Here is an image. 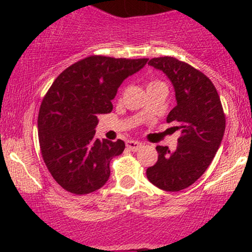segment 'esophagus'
Returning <instances> with one entry per match:
<instances>
[{"label":"esophagus","mask_w":252,"mask_h":252,"mask_svg":"<svg viewBox=\"0 0 252 252\" xmlns=\"http://www.w3.org/2000/svg\"><path fill=\"white\" fill-rule=\"evenodd\" d=\"M141 147H142V144L137 142V141H126V148L132 150V152H137Z\"/></svg>","instance_id":"obj_1"}]
</instances>
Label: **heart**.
<instances>
[{"label":"heart","instance_id":"1","mask_svg":"<svg viewBox=\"0 0 252 252\" xmlns=\"http://www.w3.org/2000/svg\"><path fill=\"white\" fill-rule=\"evenodd\" d=\"M152 84H160V83H158V82H153Z\"/></svg>","mask_w":252,"mask_h":252}]
</instances>
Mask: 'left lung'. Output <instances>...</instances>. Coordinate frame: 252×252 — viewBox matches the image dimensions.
I'll return each instance as SVG.
<instances>
[{
	"label": "left lung",
	"mask_w": 252,
	"mask_h": 252,
	"mask_svg": "<svg viewBox=\"0 0 252 252\" xmlns=\"http://www.w3.org/2000/svg\"><path fill=\"white\" fill-rule=\"evenodd\" d=\"M148 65L162 71L175 91L176 105L167 116L180 130L175 150L158 146V162L147 178L158 189L178 192L194 184L212 162L225 131V115L218 92L200 71L173 57L153 58Z\"/></svg>",
	"instance_id": "left-lung-1"
}]
</instances>
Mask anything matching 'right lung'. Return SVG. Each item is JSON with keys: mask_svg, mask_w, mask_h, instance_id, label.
<instances>
[{"mask_svg": "<svg viewBox=\"0 0 252 252\" xmlns=\"http://www.w3.org/2000/svg\"><path fill=\"white\" fill-rule=\"evenodd\" d=\"M147 62L88 57L52 84L40 106L37 130L43 161L63 189L88 194L109 180L110 161L122 154L126 144L96 137L98 115L111 112L121 84Z\"/></svg>", "mask_w": 252, "mask_h": 252, "instance_id": "add662e5", "label": "right lung"}]
</instances>
